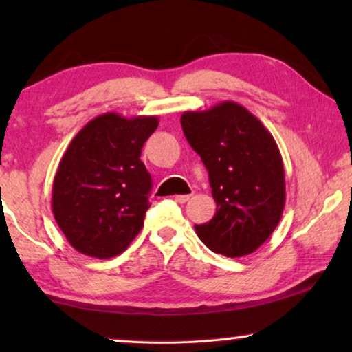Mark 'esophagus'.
<instances>
[{"mask_svg": "<svg viewBox=\"0 0 352 352\" xmlns=\"http://www.w3.org/2000/svg\"><path fill=\"white\" fill-rule=\"evenodd\" d=\"M190 199V195H175V201H177V204H186L187 200Z\"/></svg>", "mask_w": 352, "mask_h": 352, "instance_id": "obj_1", "label": "esophagus"}]
</instances>
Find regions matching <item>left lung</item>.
Instances as JSON below:
<instances>
[{
    "instance_id": "1",
    "label": "left lung",
    "mask_w": 352,
    "mask_h": 352,
    "mask_svg": "<svg viewBox=\"0 0 352 352\" xmlns=\"http://www.w3.org/2000/svg\"><path fill=\"white\" fill-rule=\"evenodd\" d=\"M181 126L210 176L213 219L195 230L211 252L253 253L271 237L285 206V173L272 134L240 104L184 112Z\"/></svg>"
}]
</instances>
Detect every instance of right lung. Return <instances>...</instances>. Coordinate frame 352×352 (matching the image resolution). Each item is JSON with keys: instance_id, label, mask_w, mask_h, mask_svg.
<instances>
[{"instance_id": "obj_1", "label": "right lung", "mask_w": 352, "mask_h": 352, "mask_svg": "<svg viewBox=\"0 0 352 352\" xmlns=\"http://www.w3.org/2000/svg\"><path fill=\"white\" fill-rule=\"evenodd\" d=\"M157 126V117L109 112L72 139L52 182V213L76 252L113 258L142 229L152 177L141 151Z\"/></svg>"}]
</instances>
